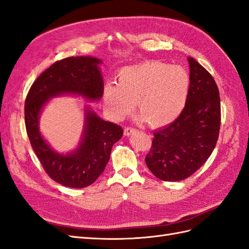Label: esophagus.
<instances>
[{"mask_svg":"<svg viewBox=\"0 0 249 249\" xmlns=\"http://www.w3.org/2000/svg\"><path fill=\"white\" fill-rule=\"evenodd\" d=\"M138 130L136 128H132V127H127V128H125L124 130V136L125 137H130L132 136V134L136 133Z\"/></svg>","mask_w":249,"mask_h":249,"instance_id":"1","label":"esophagus"}]
</instances>
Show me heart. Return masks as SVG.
Wrapping results in <instances>:
<instances>
[{"label":"heart","mask_w":249,"mask_h":249,"mask_svg":"<svg viewBox=\"0 0 249 249\" xmlns=\"http://www.w3.org/2000/svg\"><path fill=\"white\" fill-rule=\"evenodd\" d=\"M190 89V76L182 67L147 61L121 70L117 85H105L103 105L110 118L122 121L130 115L136 103L139 120L159 128L181 115Z\"/></svg>","instance_id":"obj_1"}]
</instances>
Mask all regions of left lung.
I'll list each match as a JSON object with an SVG mask.
<instances>
[{
	"mask_svg": "<svg viewBox=\"0 0 249 249\" xmlns=\"http://www.w3.org/2000/svg\"><path fill=\"white\" fill-rule=\"evenodd\" d=\"M191 89L181 115L154 131L146 156L148 169L158 178L178 181L191 176L211 156L220 129V97L214 78L189 57Z\"/></svg>",
	"mask_w": 249,
	"mask_h": 249,
	"instance_id": "left-lung-1",
	"label": "left lung"
}]
</instances>
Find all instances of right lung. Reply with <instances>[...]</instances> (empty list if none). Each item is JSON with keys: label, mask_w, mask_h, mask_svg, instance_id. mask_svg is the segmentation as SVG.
<instances>
[{"label": "right lung", "mask_w": 249, "mask_h": 249, "mask_svg": "<svg viewBox=\"0 0 249 249\" xmlns=\"http://www.w3.org/2000/svg\"><path fill=\"white\" fill-rule=\"evenodd\" d=\"M102 60L77 56L55 62L47 69L28 93L25 123L33 150L53 180L69 188L90 186L104 171L113 144L122 138V127L101 119L89 105L83 106V130L77 147L58 152L39 129V119L49 101L56 97H81L97 102L103 96Z\"/></svg>", "instance_id": "add662e5"}]
</instances>
